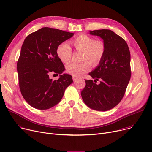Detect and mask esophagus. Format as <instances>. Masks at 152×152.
<instances>
[{
	"instance_id": "obj_1",
	"label": "esophagus",
	"mask_w": 152,
	"mask_h": 152,
	"mask_svg": "<svg viewBox=\"0 0 152 152\" xmlns=\"http://www.w3.org/2000/svg\"><path fill=\"white\" fill-rule=\"evenodd\" d=\"M72 78H73V80H76L78 77H77V76H74V75H72Z\"/></svg>"
}]
</instances>
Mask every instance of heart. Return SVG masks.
<instances>
[{
    "mask_svg": "<svg viewBox=\"0 0 152 152\" xmlns=\"http://www.w3.org/2000/svg\"><path fill=\"white\" fill-rule=\"evenodd\" d=\"M75 48L82 52L81 63H72L66 67V71L76 76H79L90 70V64L97 65L102 59L105 51V44L101 40H94L86 34H80L72 40ZM57 54L64 63H68L72 56L70 47L65 43L61 44L57 48Z\"/></svg>",
    "mask_w": 152,
    "mask_h": 152,
    "instance_id": "1",
    "label": "heart"
}]
</instances>
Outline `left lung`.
Wrapping results in <instances>:
<instances>
[{
    "instance_id": "left-lung-1",
    "label": "left lung",
    "mask_w": 152,
    "mask_h": 152,
    "mask_svg": "<svg viewBox=\"0 0 152 152\" xmlns=\"http://www.w3.org/2000/svg\"><path fill=\"white\" fill-rule=\"evenodd\" d=\"M102 38L105 51L99 64L89 73L92 80H86L82 98L90 108L105 112L114 108L122 100L131 77L130 53L123 38L110 30L90 31Z\"/></svg>"
}]
</instances>
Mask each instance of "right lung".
<instances>
[{
	"label": "right lung",
	"mask_w": 152,
	"mask_h": 152,
	"mask_svg": "<svg viewBox=\"0 0 152 152\" xmlns=\"http://www.w3.org/2000/svg\"><path fill=\"white\" fill-rule=\"evenodd\" d=\"M74 33L44 27L31 33L24 40L17 64L19 84L24 99L31 107L47 110L58 104L73 79L61 75L65 70L57 54L60 44ZM50 73L60 74L53 81Z\"/></svg>",
	"instance_id": "add662e5"
}]
</instances>
